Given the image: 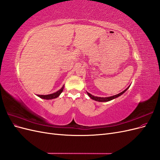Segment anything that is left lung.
<instances>
[{
	"instance_id": "1",
	"label": "left lung",
	"mask_w": 160,
	"mask_h": 160,
	"mask_svg": "<svg viewBox=\"0 0 160 160\" xmlns=\"http://www.w3.org/2000/svg\"><path fill=\"white\" fill-rule=\"evenodd\" d=\"M129 87H130V85L128 87V88L127 89H125L123 91L121 92L120 93L117 94V95H115L111 96V97H108V98H101V97H96V96H94V95H92L91 93H88V91H87V93H88V95L89 96V98H90L91 99H93V100H95V101H99V102H107V101H111V100H113V99H115V98H118V97L121 96L122 95H123V94L125 93V92L126 91L129 89Z\"/></svg>"
}]
</instances>
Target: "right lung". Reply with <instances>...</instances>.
<instances>
[{
  "label": "right lung",
  "mask_w": 160,
  "mask_h": 160,
  "mask_svg": "<svg viewBox=\"0 0 160 160\" xmlns=\"http://www.w3.org/2000/svg\"><path fill=\"white\" fill-rule=\"evenodd\" d=\"M64 85H62V88H61L59 91H57V92H55V93H53L49 94V95H37V96L39 97V98H41V99H47V100L55 99V98H58V97H59V96L61 95V93H62V91H63Z\"/></svg>",
  "instance_id": "right-lung-1"
}]
</instances>
